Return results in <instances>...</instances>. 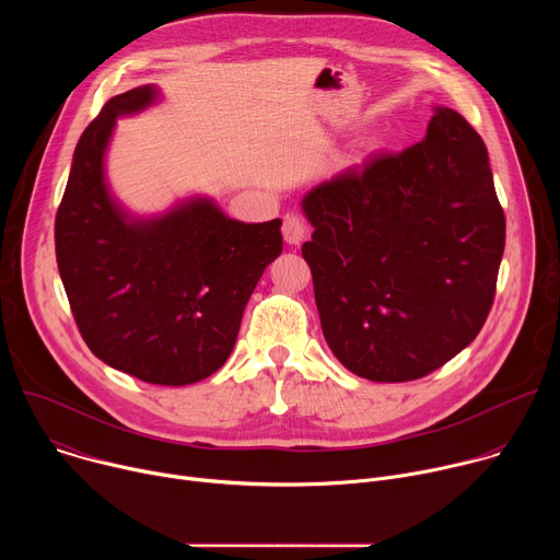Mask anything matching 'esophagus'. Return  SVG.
<instances>
[{
  "mask_svg": "<svg viewBox=\"0 0 560 560\" xmlns=\"http://www.w3.org/2000/svg\"><path fill=\"white\" fill-rule=\"evenodd\" d=\"M281 232H283V238H285L288 244L299 246V244L303 242V238H305L307 228H305V223H303L301 217H296V214H285V217H283V228H281Z\"/></svg>",
  "mask_w": 560,
  "mask_h": 560,
  "instance_id": "obj_1",
  "label": "esophagus"
}]
</instances>
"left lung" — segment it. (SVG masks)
I'll use <instances>...</instances> for the list:
<instances>
[{
    "mask_svg": "<svg viewBox=\"0 0 560 560\" xmlns=\"http://www.w3.org/2000/svg\"><path fill=\"white\" fill-rule=\"evenodd\" d=\"M324 337L357 376L421 378L481 332L497 294L505 214L488 148L436 108L425 139L374 154L303 197Z\"/></svg>",
    "mask_w": 560,
    "mask_h": 560,
    "instance_id": "left-lung-1",
    "label": "left lung"
}]
</instances>
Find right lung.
I'll list each match as a JSON object with an SVG mask.
<instances>
[{
	"label": "right lung",
	"mask_w": 560,
	"mask_h": 560,
	"mask_svg": "<svg viewBox=\"0 0 560 560\" xmlns=\"http://www.w3.org/2000/svg\"><path fill=\"white\" fill-rule=\"evenodd\" d=\"M154 86L108 100L72 154L55 217V255L74 324L91 352L154 385L208 378L230 357L246 303L281 250V219L242 223L195 199L130 219L104 182L119 115L143 110Z\"/></svg>",
	"instance_id": "right-lung-1"
}]
</instances>
